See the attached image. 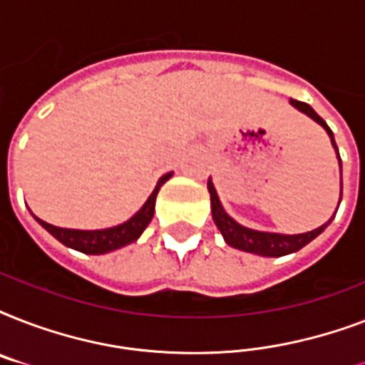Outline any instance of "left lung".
<instances>
[{"instance_id":"1","label":"left lung","mask_w":365,"mask_h":365,"mask_svg":"<svg viewBox=\"0 0 365 365\" xmlns=\"http://www.w3.org/2000/svg\"><path fill=\"white\" fill-rule=\"evenodd\" d=\"M289 104L294 106L295 110H299L301 113H305L307 117H311L312 121L318 123L322 126L324 130L328 132L329 140H331V145L335 149V155H337V160H339V172H343V165H341L339 149H337V143H335L334 132L329 130V126L326 125L322 117L318 115L317 111L312 110L311 106L305 104V102H299V100H289ZM208 193H210V206H212V220L216 223V227L220 229V233L223 235V240L233 246L237 250H242V252H250V254L261 255V257H280V255L294 254L297 250H301L303 246L314 240L318 235L322 233L324 229L328 227L331 220L335 216H331L328 222L320 225L318 229H312L309 233H299V235H282V233H267V231H255V229L244 227L239 222H235L233 217L229 216L225 208H223L222 200L217 197V191L214 187V182L212 178H208ZM341 195H343V178H341V191H339V205H341ZM337 205V208H339ZM337 212V210H335Z\"/></svg>"}]
</instances>
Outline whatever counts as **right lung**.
Wrapping results in <instances>:
<instances>
[{
    "label": "right lung",
    "instance_id": "right-lung-1",
    "mask_svg": "<svg viewBox=\"0 0 365 365\" xmlns=\"http://www.w3.org/2000/svg\"><path fill=\"white\" fill-rule=\"evenodd\" d=\"M170 178L172 172H168L165 176H160L157 185H155L153 193L149 195L142 208H140L130 220L119 223L115 227L93 229V231H87V229L56 227V225H51V223L43 222V220H39L37 216H34L31 212L30 214L43 229H47L54 239L64 244V246H68V248H73L77 250V252H83V254L91 255L108 254V252L119 250L123 248V246H126V244L136 242V240L140 239V235L143 233V229L148 227L149 222L153 220L157 193H159V189L163 187V183L168 182Z\"/></svg>",
    "mask_w": 365,
    "mask_h": 365
}]
</instances>
